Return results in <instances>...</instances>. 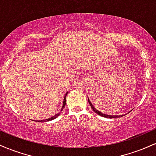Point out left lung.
Instances as JSON below:
<instances>
[{"label":"left lung","instance_id":"obj_1","mask_svg":"<svg viewBox=\"0 0 156 156\" xmlns=\"http://www.w3.org/2000/svg\"><path fill=\"white\" fill-rule=\"evenodd\" d=\"M88 101H89V105H90V106L92 107V110L94 111V112L96 113V114H98V115H100V116H101V117H106V118H110V119H112V118H117V117H123V116L124 115H119V116H114V115H107V114H103V113H102V112H99V111H98L97 110V109L94 108V105H93L92 104V103H91L90 102V101H89V99L88 98Z\"/></svg>","mask_w":156,"mask_h":156}]
</instances>
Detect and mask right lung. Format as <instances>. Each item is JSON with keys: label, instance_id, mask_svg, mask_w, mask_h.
<instances>
[{"label": "right lung", "instance_id": "right-lung-1", "mask_svg": "<svg viewBox=\"0 0 156 156\" xmlns=\"http://www.w3.org/2000/svg\"><path fill=\"white\" fill-rule=\"evenodd\" d=\"M66 97H67V94H65V96H64V98L63 105H62V109H61V112H62V110H63V108H64V106H65V105H66ZM60 114H61V112H59V113H57V114H55V115L53 116V117H51V118H49V119H43V120H39V121H38V122H48V121L53 120V119H55V118H56V117H58V116L60 115Z\"/></svg>", "mask_w": 156, "mask_h": 156}]
</instances>
